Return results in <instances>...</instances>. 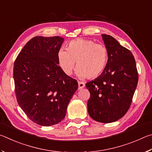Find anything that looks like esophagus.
I'll return each instance as SVG.
<instances>
[{"instance_id":"obj_1","label":"esophagus","mask_w":152,"mask_h":152,"mask_svg":"<svg viewBox=\"0 0 152 152\" xmlns=\"http://www.w3.org/2000/svg\"><path fill=\"white\" fill-rule=\"evenodd\" d=\"M78 86H79V89H81L84 88L85 86H86V85H85V83H83V82L79 81L78 82Z\"/></svg>"}]
</instances>
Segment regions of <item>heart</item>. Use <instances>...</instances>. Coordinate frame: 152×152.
<instances>
[{"instance_id":"1","label":"heart","mask_w":152,"mask_h":152,"mask_svg":"<svg viewBox=\"0 0 152 152\" xmlns=\"http://www.w3.org/2000/svg\"><path fill=\"white\" fill-rule=\"evenodd\" d=\"M108 50L104 45L89 39H77L69 42L67 49H61L57 53L58 65L66 75H71L75 66L81 79L97 78L107 65Z\"/></svg>"}]
</instances>
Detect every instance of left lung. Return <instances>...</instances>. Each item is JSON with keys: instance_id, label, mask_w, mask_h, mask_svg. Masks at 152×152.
I'll use <instances>...</instances> for the list:
<instances>
[{"instance_id": "left-lung-1", "label": "left lung", "mask_w": 152, "mask_h": 152, "mask_svg": "<svg viewBox=\"0 0 152 152\" xmlns=\"http://www.w3.org/2000/svg\"><path fill=\"white\" fill-rule=\"evenodd\" d=\"M108 50L107 65L102 74L86 83L90 93L87 110L101 123H111L125 115L137 87L138 73L134 55L113 37L102 34Z\"/></svg>"}]
</instances>
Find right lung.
<instances>
[{"mask_svg": "<svg viewBox=\"0 0 152 152\" xmlns=\"http://www.w3.org/2000/svg\"><path fill=\"white\" fill-rule=\"evenodd\" d=\"M63 41L58 36L34 37L15 61L17 102L31 121L42 126H53L65 118L69 103L78 89L77 80L58 66L57 53Z\"/></svg>", "mask_w": 152, "mask_h": 152, "instance_id": "add662e5", "label": "right lung"}]
</instances>
